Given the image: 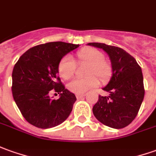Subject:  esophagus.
Returning a JSON list of instances; mask_svg holds the SVG:
<instances>
[{
    "mask_svg": "<svg viewBox=\"0 0 156 156\" xmlns=\"http://www.w3.org/2000/svg\"><path fill=\"white\" fill-rule=\"evenodd\" d=\"M85 96H86V94H76V98L78 99H80V98H83Z\"/></svg>",
    "mask_w": 156,
    "mask_h": 156,
    "instance_id": "1",
    "label": "esophagus"
}]
</instances>
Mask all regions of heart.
Returning <instances> with one entry per match:
<instances>
[{"mask_svg": "<svg viewBox=\"0 0 156 156\" xmlns=\"http://www.w3.org/2000/svg\"><path fill=\"white\" fill-rule=\"evenodd\" d=\"M76 58L80 64H88L87 69V75H91L82 79H74L67 84L69 91L77 94H82L89 89L97 87L99 81L96 76L101 80L105 81L109 78L112 68L108 61L104 59V54L99 50L92 47L83 48L76 53ZM76 70V64L70 57H64L58 64V72L61 77L69 78Z\"/></svg>", "mask_w": 156, "mask_h": 156, "instance_id": "1", "label": "heart"}]
</instances>
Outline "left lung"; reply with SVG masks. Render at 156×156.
<instances>
[{
    "instance_id": "1",
    "label": "left lung",
    "mask_w": 156,
    "mask_h": 156,
    "mask_svg": "<svg viewBox=\"0 0 156 156\" xmlns=\"http://www.w3.org/2000/svg\"><path fill=\"white\" fill-rule=\"evenodd\" d=\"M87 45L101 48L109 55L112 76L104 90L109 96H99L92 112L104 125L121 129L128 126L137 116L144 97V77L136 59L122 48L105 43Z\"/></svg>"
}]
</instances>
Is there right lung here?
Segmentation results:
<instances>
[{
	"label": "right lung",
	"instance_id": "obj_1",
	"mask_svg": "<svg viewBox=\"0 0 156 156\" xmlns=\"http://www.w3.org/2000/svg\"><path fill=\"white\" fill-rule=\"evenodd\" d=\"M79 45L55 41L32 47L23 54L12 70V92L23 116L31 125L47 129L63 123L76 98L65 89L58 76V64ZM60 94L52 100L51 90ZM53 98V97H52Z\"/></svg>",
	"mask_w": 156,
	"mask_h": 156
}]
</instances>
